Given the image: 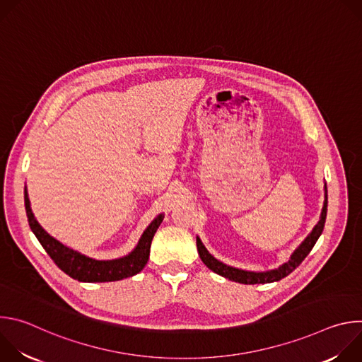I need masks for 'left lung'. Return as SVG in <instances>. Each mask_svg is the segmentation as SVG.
I'll use <instances>...</instances> for the list:
<instances>
[{"mask_svg":"<svg viewBox=\"0 0 362 362\" xmlns=\"http://www.w3.org/2000/svg\"><path fill=\"white\" fill-rule=\"evenodd\" d=\"M327 206H328V194H327V185H325V200H324L322 212L320 216V222L315 225L313 232L305 238V240L295 249V252L289 257V261L285 262L284 265H281L278 269H272V271H267V272H250V271H243V269H238V268L225 265L223 262L218 261L216 257H214L208 252V249L204 247L202 240L199 238H196V245H197V252H199L200 259L215 274H218L229 281L239 282V284L255 285V284H271V282L281 281L282 278L288 276L293 269H296L300 265V262L305 259L308 253L311 252V249L317 243L318 238L321 236V233L324 230V225H325V219H327Z\"/></svg>","mask_w":362,"mask_h":362,"instance_id":"8db88e82","label":"left lung"}]
</instances>
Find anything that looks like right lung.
Returning <instances> with one entry per match:
<instances>
[{
    "instance_id": "1",
    "label": "right lung",
    "mask_w": 362,
    "mask_h": 362,
    "mask_svg": "<svg viewBox=\"0 0 362 362\" xmlns=\"http://www.w3.org/2000/svg\"><path fill=\"white\" fill-rule=\"evenodd\" d=\"M24 202L28 225L41 246L64 274L80 282H113L139 274L148 261L151 239L165 218L163 215H159L147 226L139 239L137 246L129 255L113 261H97L64 246L40 226L33 215L27 189L24 190Z\"/></svg>"
}]
</instances>
